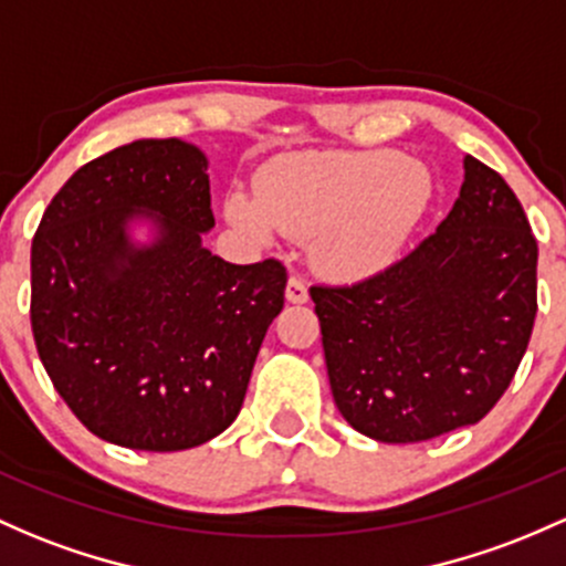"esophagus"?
Segmentation results:
<instances>
[{
	"label": "esophagus",
	"mask_w": 566,
	"mask_h": 566,
	"mask_svg": "<svg viewBox=\"0 0 566 566\" xmlns=\"http://www.w3.org/2000/svg\"><path fill=\"white\" fill-rule=\"evenodd\" d=\"M287 301L290 303H306L308 301V287L303 284L301 276H290L287 282Z\"/></svg>",
	"instance_id": "obj_1"
}]
</instances>
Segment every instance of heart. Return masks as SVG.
<instances>
[{
	"mask_svg": "<svg viewBox=\"0 0 566 566\" xmlns=\"http://www.w3.org/2000/svg\"><path fill=\"white\" fill-rule=\"evenodd\" d=\"M258 198L231 192L226 214L254 239L276 231L312 239L333 276H363L402 250L432 203V177L400 153H301L273 160Z\"/></svg>",
	"mask_w": 566,
	"mask_h": 566,
	"instance_id": "b5f03b06",
	"label": "heart"
}]
</instances>
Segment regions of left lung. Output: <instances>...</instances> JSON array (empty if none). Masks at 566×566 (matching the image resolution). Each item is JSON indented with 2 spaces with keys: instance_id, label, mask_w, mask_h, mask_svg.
Wrapping results in <instances>:
<instances>
[{
  "instance_id": "1",
  "label": "left lung",
  "mask_w": 566,
  "mask_h": 566,
  "mask_svg": "<svg viewBox=\"0 0 566 566\" xmlns=\"http://www.w3.org/2000/svg\"><path fill=\"white\" fill-rule=\"evenodd\" d=\"M340 416L381 443L481 421L511 387L537 314V241L505 179L464 155L449 217L354 284H314Z\"/></svg>"
}]
</instances>
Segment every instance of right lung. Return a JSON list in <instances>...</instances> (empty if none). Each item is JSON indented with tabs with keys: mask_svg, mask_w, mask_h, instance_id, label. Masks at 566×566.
I'll return each mask as SVG.
<instances>
[{
	"mask_svg": "<svg viewBox=\"0 0 566 566\" xmlns=\"http://www.w3.org/2000/svg\"><path fill=\"white\" fill-rule=\"evenodd\" d=\"M207 155L139 139L66 179L31 241V333L55 392L93 434L182 451L233 424L284 306L279 260L235 265L214 228ZM150 219L134 245L127 226Z\"/></svg>",
	"mask_w": 566,
	"mask_h": 566,
	"instance_id": "1",
	"label": "right lung"
}]
</instances>
